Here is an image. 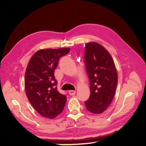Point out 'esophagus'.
I'll return each mask as SVG.
<instances>
[{
	"mask_svg": "<svg viewBox=\"0 0 146 146\" xmlns=\"http://www.w3.org/2000/svg\"><path fill=\"white\" fill-rule=\"evenodd\" d=\"M68 93H69V94L70 95V96H73V95H74L75 94H76V91L75 90H70L68 92Z\"/></svg>",
	"mask_w": 146,
	"mask_h": 146,
	"instance_id": "1",
	"label": "esophagus"
}]
</instances>
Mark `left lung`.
<instances>
[{
	"mask_svg": "<svg viewBox=\"0 0 146 146\" xmlns=\"http://www.w3.org/2000/svg\"><path fill=\"white\" fill-rule=\"evenodd\" d=\"M85 62L90 84V96L85 102L88 110L99 114L106 110L114 96L117 73L108 51L100 44H85Z\"/></svg>",
	"mask_w": 146,
	"mask_h": 146,
	"instance_id": "8db88e82",
	"label": "left lung"
}]
</instances>
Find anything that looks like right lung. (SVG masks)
<instances>
[{"label": "right lung", "instance_id": "obj_1", "mask_svg": "<svg viewBox=\"0 0 146 146\" xmlns=\"http://www.w3.org/2000/svg\"><path fill=\"white\" fill-rule=\"evenodd\" d=\"M69 48H46L34 54L25 72V86L29 100L38 113L52 119L62 112L66 96L58 91L54 70L60 58L67 54Z\"/></svg>", "mask_w": 146, "mask_h": 146}]
</instances>
